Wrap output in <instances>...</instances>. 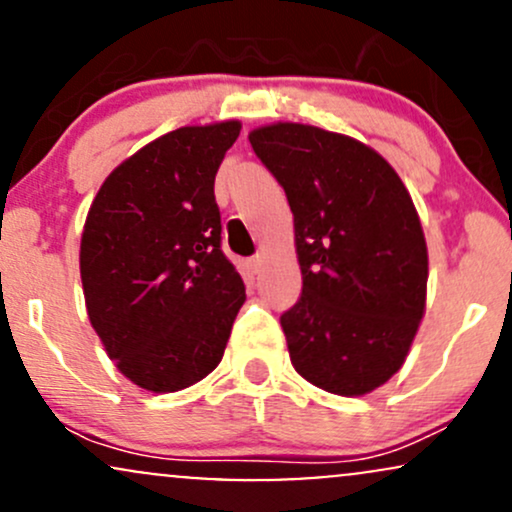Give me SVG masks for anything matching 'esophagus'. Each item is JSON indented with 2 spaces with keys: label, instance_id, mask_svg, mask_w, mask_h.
Instances as JSON below:
<instances>
[{
  "label": "esophagus",
  "instance_id": "34e87169",
  "mask_svg": "<svg viewBox=\"0 0 512 512\" xmlns=\"http://www.w3.org/2000/svg\"><path fill=\"white\" fill-rule=\"evenodd\" d=\"M262 257L260 255H255V257H252V260H250V269H252V274H260V269H262Z\"/></svg>",
  "mask_w": 512,
  "mask_h": 512
}]
</instances>
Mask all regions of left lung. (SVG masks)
I'll list each match as a JSON object with an SVG mask.
<instances>
[{"instance_id": "obj_1", "label": "left lung", "mask_w": 512, "mask_h": 512, "mask_svg": "<svg viewBox=\"0 0 512 512\" xmlns=\"http://www.w3.org/2000/svg\"><path fill=\"white\" fill-rule=\"evenodd\" d=\"M248 139L293 214L303 293L281 315L293 368L332 395H368L404 366L426 313L428 250L409 190L346 134L274 122Z\"/></svg>"}]
</instances>
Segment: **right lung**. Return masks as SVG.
Wrapping results in <instances>:
<instances>
[{
	"label": "right lung",
	"mask_w": 512,
	"mask_h": 512,
	"mask_svg": "<svg viewBox=\"0 0 512 512\" xmlns=\"http://www.w3.org/2000/svg\"><path fill=\"white\" fill-rule=\"evenodd\" d=\"M238 134V120L173 129L125 158L88 209L79 250L88 320L117 370L156 395L219 366L245 303L214 199Z\"/></svg>",
	"instance_id": "add662e5"
}]
</instances>
